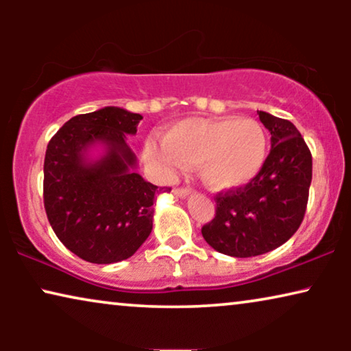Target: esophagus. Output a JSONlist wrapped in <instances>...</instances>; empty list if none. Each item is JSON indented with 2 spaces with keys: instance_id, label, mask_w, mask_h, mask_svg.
<instances>
[{
  "instance_id": "1",
  "label": "esophagus",
  "mask_w": 351,
  "mask_h": 351,
  "mask_svg": "<svg viewBox=\"0 0 351 351\" xmlns=\"http://www.w3.org/2000/svg\"><path fill=\"white\" fill-rule=\"evenodd\" d=\"M191 193V189L189 186H180V189H174V195L179 196V198H185V196H189Z\"/></svg>"
}]
</instances>
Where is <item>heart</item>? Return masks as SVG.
Segmentation results:
<instances>
[{"mask_svg": "<svg viewBox=\"0 0 351 351\" xmlns=\"http://www.w3.org/2000/svg\"><path fill=\"white\" fill-rule=\"evenodd\" d=\"M267 150V134L254 119L190 118L172 126L162 143L148 141L143 156L166 176L198 166L206 185L228 190L256 177Z\"/></svg>", "mask_w": 351, "mask_h": 351, "instance_id": "obj_1", "label": "heart"}]
</instances>
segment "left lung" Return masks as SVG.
Returning <instances> with one entry per match:
<instances>
[{
  "mask_svg": "<svg viewBox=\"0 0 351 351\" xmlns=\"http://www.w3.org/2000/svg\"><path fill=\"white\" fill-rule=\"evenodd\" d=\"M271 134V150L246 185L215 193V215L201 228L215 251L252 257L285 244L304 220L311 184V153L291 121L257 112Z\"/></svg>",
  "mask_w": 351,
  "mask_h": 351,
  "instance_id": "1",
  "label": "left lung"
}]
</instances>
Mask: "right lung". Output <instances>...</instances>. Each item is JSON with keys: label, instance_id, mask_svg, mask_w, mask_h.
<instances>
[{"label": "right lung", "instance_id": "add662e5", "mask_svg": "<svg viewBox=\"0 0 351 351\" xmlns=\"http://www.w3.org/2000/svg\"><path fill=\"white\" fill-rule=\"evenodd\" d=\"M142 117L105 107L69 119L47 143L43 199L47 220L62 244L90 263L129 258L152 233L153 201L161 191L131 167L136 156L126 134H136ZM109 152L97 163L82 155L90 143Z\"/></svg>", "mask_w": 351, "mask_h": 351}]
</instances>
